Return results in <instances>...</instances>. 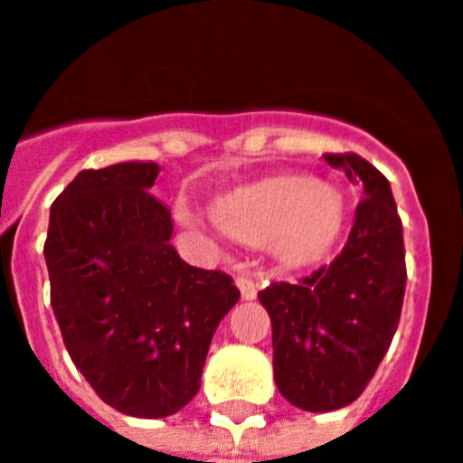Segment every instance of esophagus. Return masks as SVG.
Listing matches in <instances>:
<instances>
[{
	"instance_id": "1",
	"label": "esophagus",
	"mask_w": 463,
	"mask_h": 463,
	"mask_svg": "<svg viewBox=\"0 0 463 463\" xmlns=\"http://www.w3.org/2000/svg\"><path fill=\"white\" fill-rule=\"evenodd\" d=\"M237 288H240L241 299H244V301L256 299V295H258V280L253 279L251 271H241V274L237 276Z\"/></svg>"
}]
</instances>
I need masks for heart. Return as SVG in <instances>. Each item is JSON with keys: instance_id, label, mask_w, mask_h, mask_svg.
Instances as JSON below:
<instances>
[{"instance_id": "heart-1", "label": "heart", "mask_w": 463, "mask_h": 463, "mask_svg": "<svg viewBox=\"0 0 463 463\" xmlns=\"http://www.w3.org/2000/svg\"><path fill=\"white\" fill-rule=\"evenodd\" d=\"M214 219L241 244H279L292 260H313L338 240L345 203L313 175L280 173L219 198Z\"/></svg>"}]
</instances>
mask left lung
I'll list each match as a JSON object with an SVG mask.
<instances>
[{"instance_id":"left-lung-1","label":"left lung","mask_w":463,"mask_h":463,"mask_svg":"<svg viewBox=\"0 0 463 463\" xmlns=\"http://www.w3.org/2000/svg\"><path fill=\"white\" fill-rule=\"evenodd\" d=\"M363 184L347 244L299 283H271L258 299L271 317L280 395L326 413L352 404L386 356L407 285L402 222L388 180L356 153L324 155Z\"/></svg>"}]
</instances>
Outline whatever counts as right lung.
<instances>
[{
    "label": "right lung",
    "mask_w": 463,
    "mask_h": 463,
    "mask_svg": "<svg viewBox=\"0 0 463 463\" xmlns=\"http://www.w3.org/2000/svg\"><path fill=\"white\" fill-rule=\"evenodd\" d=\"M155 162L89 168L50 207V301L68 354L105 404L166 418L192 402L219 322L240 299L223 271L187 265L148 192Z\"/></svg>",
    "instance_id": "add662e5"
}]
</instances>
